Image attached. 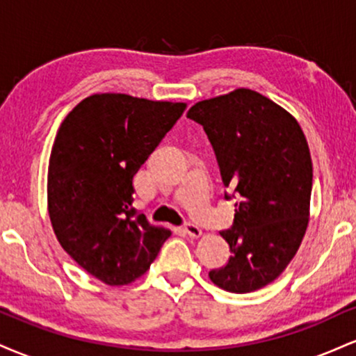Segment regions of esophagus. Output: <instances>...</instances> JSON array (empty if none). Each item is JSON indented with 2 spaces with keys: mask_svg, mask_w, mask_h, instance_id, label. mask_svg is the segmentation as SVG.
<instances>
[{
  "mask_svg": "<svg viewBox=\"0 0 356 356\" xmlns=\"http://www.w3.org/2000/svg\"><path fill=\"white\" fill-rule=\"evenodd\" d=\"M184 231H186L187 234L191 236V238H201V236H202L201 227L195 226V224H192V222L184 224Z\"/></svg>",
  "mask_w": 356,
  "mask_h": 356,
  "instance_id": "1",
  "label": "esophagus"
}]
</instances>
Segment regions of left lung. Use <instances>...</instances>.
Returning a JSON list of instances; mask_svg holds the SVG:
<instances>
[{"mask_svg": "<svg viewBox=\"0 0 356 356\" xmlns=\"http://www.w3.org/2000/svg\"><path fill=\"white\" fill-rule=\"evenodd\" d=\"M187 118L209 138L224 197L238 199L231 229L220 232L232 256L211 281L231 293L263 288L284 271L308 226L313 164L303 130L248 88L199 102Z\"/></svg>", "mask_w": 356, "mask_h": 356, "instance_id": "8db88e82", "label": "left lung"}]
</instances>
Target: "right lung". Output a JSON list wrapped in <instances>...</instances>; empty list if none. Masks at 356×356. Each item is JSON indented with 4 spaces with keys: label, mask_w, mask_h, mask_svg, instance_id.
Returning <instances> with one entry per match:
<instances>
[{
    "label": "right lung",
    "mask_w": 356,
    "mask_h": 356,
    "mask_svg": "<svg viewBox=\"0 0 356 356\" xmlns=\"http://www.w3.org/2000/svg\"><path fill=\"white\" fill-rule=\"evenodd\" d=\"M186 104L100 93L61 122L48 165V211L61 248L110 286L149 269L170 232L132 206L134 175Z\"/></svg>",
    "instance_id": "right-lung-1"
}]
</instances>
